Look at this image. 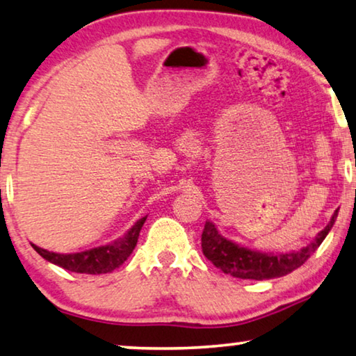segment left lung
<instances>
[{"label": "left lung", "mask_w": 356, "mask_h": 356, "mask_svg": "<svg viewBox=\"0 0 356 356\" xmlns=\"http://www.w3.org/2000/svg\"><path fill=\"white\" fill-rule=\"evenodd\" d=\"M339 209L334 212L330 224L323 229L310 245L302 248L300 251L286 254H265L251 251V249L238 246L230 240H227L211 222H206L203 235H201V249L209 261L220 268L227 275L241 280H272L284 277L304 265L307 259L314 254L325 240L327 233L332 229L337 219Z\"/></svg>", "instance_id": "left-lung-1"}]
</instances>
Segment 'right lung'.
Here are the masks:
<instances>
[{
    "label": "right lung",
    "mask_w": 356,
    "mask_h": 356,
    "mask_svg": "<svg viewBox=\"0 0 356 356\" xmlns=\"http://www.w3.org/2000/svg\"><path fill=\"white\" fill-rule=\"evenodd\" d=\"M145 219L147 216L137 220L136 224L132 225V229L126 233V236L121 238L118 241H115L113 245L94 248L84 252L57 254L46 251V249L35 245L31 246H33L35 251L38 252L42 259H46L47 262L59 265V267L70 270V272L88 275L108 273L111 270L118 268L121 264H124L126 259L131 256L132 251H134V248L137 245V238H139V233Z\"/></svg>",
    "instance_id": "1"
}]
</instances>
